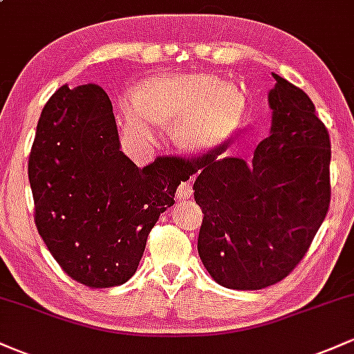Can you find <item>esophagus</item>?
<instances>
[{
	"label": "esophagus",
	"mask_w": 354,
	"mask_h": 354,
	"mask_svg": "<svg viewBox=\"0 0 354 354\" xmlns=\"http://www.w3.org/2000/svg\"><path fill=\"white\" fill-rule=\"evenodd\" d=\"M193 194V186H191L189 181H181V185L178 186L176 189V198L180 201H185L188 200V198Z\"/></svg>",
	"instance_id": "obj_1"
}]
</instances>
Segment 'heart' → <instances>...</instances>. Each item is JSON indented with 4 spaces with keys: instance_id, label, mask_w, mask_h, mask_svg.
Returning <instances> with one entry per match:
<instances>
[{
    "instance_id": "heart-1",
    "label": "heart",
    "mask_w": 354,
    "mask_h": 354,
    "mask_svg": "<svg viewBox=\"0 0 354 354\" xmlns=\"http://www.w3.org/2000/svg\"><path fill=\"white\" fill-rule=\"evenodd\" d=\"M245 98L236 88L206 73L154 75L121 100L124 133L141 146L160 138L161 121L176 116L173 135L183 146L206 149L239 121Z\"/></svg>"
}]
</instances>
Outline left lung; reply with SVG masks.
I'll use <instances>...</instances> for the list:
<instances>
[{"instance_id": "1", "label": "left lung", "mask_w": 354, "mask_h": 354, "mask_svg": "<svg viewBox=\"0 0 354 354\" xmlns=\"http://www.w3.org/2000/svg\"><path fill=\"white\" fill-rule=\"evenodd\" d=\"M270 136L251 161L221 158L226 143L201 156L174 158L194 181L203 209L198 253L211 278L231 290L281 281L306 254L331 200V143L306 93L273 75Z\"/></svg>"}]
</instances>
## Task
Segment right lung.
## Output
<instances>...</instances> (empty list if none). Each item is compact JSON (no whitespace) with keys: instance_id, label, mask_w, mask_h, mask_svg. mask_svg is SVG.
<instances>
[{"instance_id":"obj_1","label":"right lung","mask_w":354,"mask_h":354,"mask_svg":"<svg viewBox=\"0 0 354 354\" xmlns=\"http://www.w3.org/2000/svg\"><path fill=\"white\" fill-rule=\"evenodd\" d=\"M28 176L53 258L75 281L111 288L136 273L149 231L189 173L171 156L138 168L120 151L104 89L64 84L41 111Z\"/></svg>"}]
</instances>
